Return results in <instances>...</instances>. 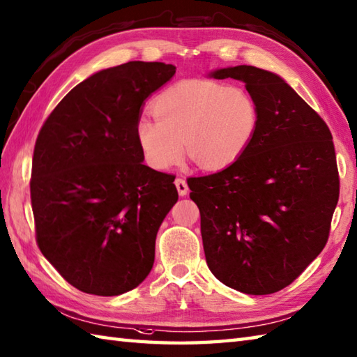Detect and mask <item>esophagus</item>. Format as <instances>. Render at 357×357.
<instances>
[{
  "instance_id": "esophagus-1",
  "label": "esophagus",
  "mask_w": 357,
  "mask_h": 357,
  "mask_svg": "<svg viewBox=\"0 0 357 357\" xmlns=\"http://www.w3.org/2000/svg\"><path fill=\"white\" fill-rule=\"evenodd\" d=\"M174 185H176V188H178L179 196H185L188 193V185H187V183H185L183 178L174 179Z\"/></svg>"
}]
</instances>
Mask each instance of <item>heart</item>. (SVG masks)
<instances>
[{
    "label": "heart",
    "instance_id": "heart-1",
    "mask_svg": "<svg viewBox=\"0 0 357 357\" xmlns=\"http://www.w3.org/2000/svg\"><path fill=\"white\" fill-rule=\"evenodd\" d=\"M153 118H141L136 139L147 162L169 170L188 153L207 170L236 162L253 142L261 112L242 86L210 79L178 82L156 96Z\"/></svg>",
    "mask_w": 357,
    "mask_h": 357
}]
</instances>
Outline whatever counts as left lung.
<instances>
[{"mask_svg":"<svg viewBox=\"0 0 357 357\" xmlns=\"http://www.w3.org/2000/svg\"><path fill=\"white\" fill-rule=\"evenodd\" d=\"M210 77L245 82L261 119L236 162L187 181L201 213L207 265L234 290L276 293L328 241L339 199L333 136L325 121L275 73L236 66Z\"/></svg>","mask_w":357,"mask_h":357,"instance_id":"1","label":"left lung"}]
</instances>
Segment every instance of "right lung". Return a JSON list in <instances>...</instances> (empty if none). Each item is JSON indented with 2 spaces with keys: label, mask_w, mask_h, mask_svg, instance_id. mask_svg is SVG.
<instances>
[{
  "label": "right lung",
  "mask_w": 357,
  "mask_h": 357,
  "mask_svg": "<svg viewBox=\"0 0 357 357\" xmlns=\"http://www.w3.org/2000/svg\"><path fill=\"white\" fill-rule=\"evenodd\" d=\"M176 67L130 61L73 87L45 119L32 161L36 244L67 282L118 296L147 278L156 233L178 201L174 176L144 165V101Z\"/></svg>",
  "instance_id": "obj_1"
}]
</instances>
